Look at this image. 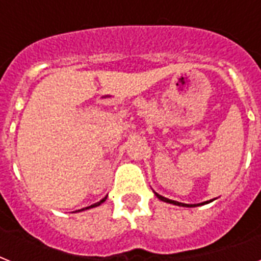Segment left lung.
<instances>
[{"instance_id": "8db88e82", "label": "left lung", "mask_w": 261, "mask_h": 261, "mask_svg": "<svg viewBox=\"0 0 261 261\" xmlns=\"http://www.w3.org/2000/svg\"><path fill=\"white\" fill-rule=\"evenodd\" d=\"M157 195V198L160 199V200H163V202H167V203H172V204H177V206H186V207H195V206H199V204H184V203H180V202H176V200H171V199H167L164 198V196H161V195L155 194ZM207 203V202H204Z\"/></svg>"}]
</instances>
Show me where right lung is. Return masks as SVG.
Returning <instances> with one entry per match:
<instances>
[{"instance_id": "obj_1", "label": "right lung", "mask_w": 261, "mask_h": 261, "mask_svg": "<svg viewBox=\"0 0 261 261\" xmlns=\"http://www.w3.org/2000/svg\"><path fill=\"white\" fill-rule=\"evenodd\" d=\"M106 199L107 198H104V199H101V200H100V202H97V203H94V204H92V206H89V207H87V208H92V207H96V206H100V204H101L102 202H106Z\"/></svg>"}]
</instances>
